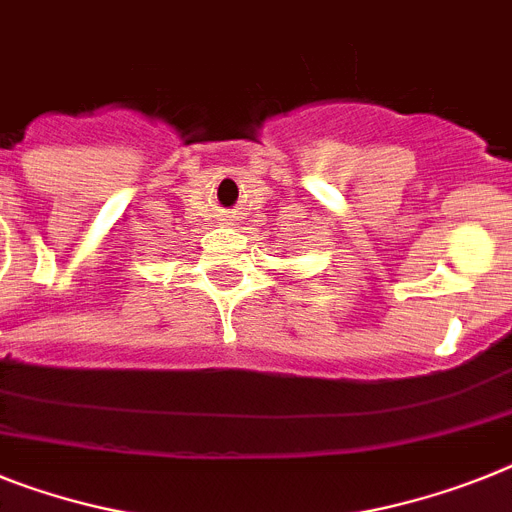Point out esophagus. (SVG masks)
Instances as JSON below:
<instances>
[{
    "label": "esophagus",
    "instance_id": "1",
    "mask_svg": "<svg viewBox=\"0 0 512 512\" xmlns=\"http://www.w3.org/2000/svg\"><path fill=\"white\" fill-rule=\"evenodd\" d=\"M223 221H226V223H234V218H231V216H226V218H223Z\"/></svg>",
    "mask_w": 512,
    "mask_h": 512
}]
</instances>
